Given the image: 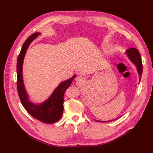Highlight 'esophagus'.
<instances>
[{"label":"esophagus","mask_w":153,"mask_h":153,"mask_svg":"<svg viewBox=\"0 0 153 153\" xmlns=\"http://www.w3.org/2000/svg\"><path fill=\"white\" fill-rule=\"evenodd\" d=\"M76 84H77V85H82V83H85V78H84L83 77L81 76H77L76 77Z\"/></svg>","instance_id":"34e87169"}]
</instances>
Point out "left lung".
Here are the masks:
<instances>
[{
  "label": "left lung",
  "mask_w": 153,
  "mask_h": 153,
  "mask_svg": "<svg viewBox=\"0 0 153 153\" xmlns=\"http://www.w3.org/2000/svg\"><path fill=\"white\" fill-rule=\"evenodd\" d=\"M126 53L127 55H128V58H129V60H131V62L134 63V64L136 66V68H137V72H138L139 76V82H140L141 75H142V71H143L142 61H141L140 54H139L138 50L136 49V48H129V49H128L126 51ZM112 120H110V121H98V122H108L110 121H112Z\"/></svg>",
  "instance_id": "1"
}]
</instances>
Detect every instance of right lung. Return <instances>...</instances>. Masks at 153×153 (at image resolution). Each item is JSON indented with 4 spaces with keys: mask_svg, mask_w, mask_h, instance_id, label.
Instances as JSON below:
<instances>
[{
    "mask_svg": "<svg viewBox=\"0 0 153 153\" xmlns=\"http://www.w3.org/2000/svg\"><path fill=\"white\" fill-rule=\"evenodd\" d=\"M40 35L41 33L39 32L32 34L24 42L22 47L17 60L18 92L22 105L31 116L43 123H53L58 121L62 116L64 93L70 86L76 75L64 82H60L51 96L43 102L35 104L30 101L23 79V63L30 45Z\"/></svg>",
    "mask_w": 153,
    "mask_h": 153,
    "instance_id": "right-lung-1",
    "label": "right lung"
}]
</instances>
